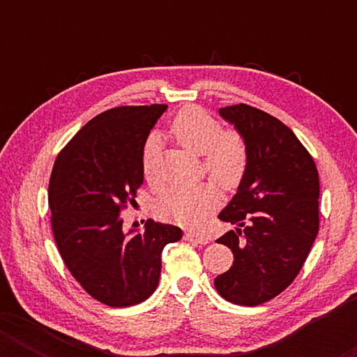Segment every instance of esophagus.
<instances>
[{"mask_svg":"<svg viewBox=\"0 0 357 357\" xmlns=\"http://www.w3.org/2000/svg\"><path fill=\"white\" fill-rule=\"evenodd\" d=\"M185 237H187L188 241H195V242L202 243V245H204V243H208V242H209V238H208V237L199 236V234H192V232H188L187 236H185Z\"/></svg>","mask_w":357,"mask_h":357,"instance_id":"34e87169","label":"esophagus"}]
</instances>
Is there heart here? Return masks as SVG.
<instances>
[{
	"instance_id": "b5f03b06",
	"label": "heart",
	"mask_w": 357,
	"mask_h": 357,
	"mask_svg": "<svg viewBox=\"0 0 357 357\" xmlns=\"http://www.w3.org/2000/svg\"><path fill=\"white\" fill-rule=\"evenodd\" d=\"M170 135L190 153L203 155L204 170L224 190H234L242 182L248 165L247 141L237 130H222L219 121L197 105H187L170 123ZM158 146L146 143L141 155V169L148 182H154ZM218 190L213 183L165 190L158 202L162 218L198 226L218 204Z\"/></svg>"
}]
</instances>
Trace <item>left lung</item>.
<instances>
[{"label": "left lung", "instance_id": "8db88e82", "mask_svg": "<svg viewBox=\"0 0 357 357\" xmlns=\"http://www.w3.org/2000/svg\"><path fill=\"white\" fill-rule=\"evenodd\" d=\"M247 141L248 165L236 197L219 214L237 226L216 242L234 263L214 280L224 299L255 307L281 294L304 266L319 234L315 160L291 128L247 104L219 109Z\"/></svg>", "mask_w": 357, "mask_h": 357}]
</instances>
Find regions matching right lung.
Returning a JSON list of instances; mask_svg holds the SVG:
<instances>
[{"instance_id":"1","label":"right lung","mask_w":357,"mask_h":357,"mask_svg":"<svg viewBox=\"0 0 357 357\" xmlns=\"http://www.w3.org/2000/svg\"><path fill=\"white\" fill-rule=\"evenodd\" d=\"M167 105H123L87 121L60 151L48 183L52 231L68 270L109 307L148 299L159 284L160 253L182 229L146 221L125 232L121 211L143 185L146 139Z\"/></svg>"}]
</instances>
